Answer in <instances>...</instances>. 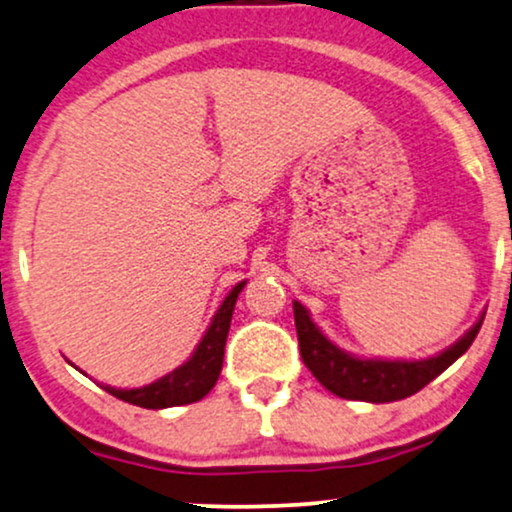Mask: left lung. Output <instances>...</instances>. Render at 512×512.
Returning a JSON list of instances; mask_svg holds the SVG:
<instances>
[{
  "instance_id": "8db88e82",
  "label": "left lung",
  "mask_w": 512,
  "mask_h": 512,
  "mask_svg": "<svg viewBox=\"0 0 512 512\" xmlns=\"http://www.w3.org/2000/svg\"><path fill=\"white\" fill-rule=\"evenodd\" d=\"M482 321L484 316L455 345H450L436 357L417 359V362H402V359L388 362V359H359L342 352L318 330L309 311L294 302V326H297L299 352H302L304 364L330 393L345 400L364 402H395L419 393L436 376H441L455 359L470 350L479 328H482Z\"/></svg>"
}]
</instances>
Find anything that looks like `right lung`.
Returning <instances> with one entry per match:
<instances>
[{
	"instance_id": "obj_1",
	"label": "right lung",
	"mask_w": 512,
	"mask_h": 512,
	"mask_svg": "<svg viewBox=\"0 0 512 512\" xmlns=\"http://www.w3.org/2000/svg\"><path fill=\"white\" fill-rule=\"evenodd\" d=\"M246 282L234 285V290L227 294L225 302L218 309V314L213 316L210 326L203 335V340L198 342L194 354L189 357V362H184L179 369H174L172 374L162 376L160 381L150 383L143 388H112L102 386L107 393L114 398L131 402L136 407H146V410H162V407H177V405H191L213 390L218 383V376L222 371V357H225V342L227 333H230V321L234 304H237L239 292L244 290Z\"/></svg>"
}]
</instances>
